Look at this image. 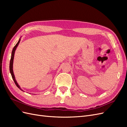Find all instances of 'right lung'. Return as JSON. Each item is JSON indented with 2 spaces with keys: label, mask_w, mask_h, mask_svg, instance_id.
<instances>
[{
  "label": "right lung",
  "mask_w": 127,
  "mask_h": 127,
  "mask_svg": "<svg viewBox=\"0 0 127 127\" xmlns=\"http://www.w3.org/2000/svg\"><path fill=\"white\" fill-rule=\"evenodd\" d=\"M20 41H21V39H20V40H18V42L17 43V44H16V45H15V47H14V48H13V49L12 52H11V59H10V64H9V70H10V74H11V77H12L13 79L14 80V81L15 84H16V85L17 86V87L18 88H20V90H21L22 91H23V90L21 89V87H20V86H19V85L18 84V83H17L16 79H15V76H14V72H13V60H14V57L15 52V50H16V48H17V46H18V44L20 43Z\"/></svg>",
  "instance_id": "1"
}]
</instances>
